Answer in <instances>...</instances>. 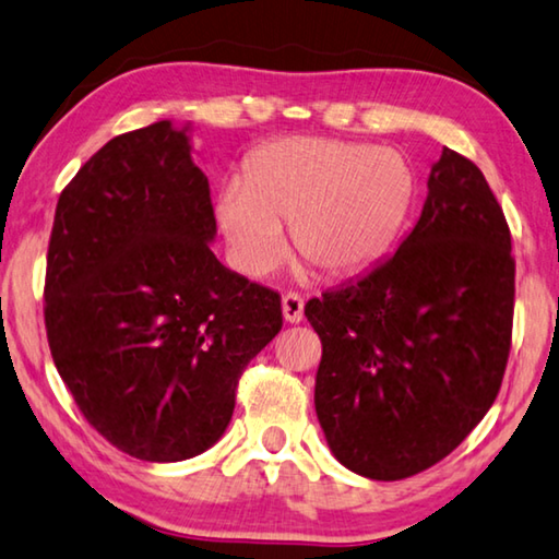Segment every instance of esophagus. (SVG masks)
Wrapping results in <instances>:
<instances>
[{
	"label": "esophagus",
	"mask_w": 559,
	"mask_h": 559,
	"mask_svg": "<svg viewBox=\"0 0 559 559\" xmlns=\"http://www.w3.org/2000/svg\"><path fill=\"white\" fill-rule=\"evenodd\" d=\"M282 317H285L287 324H299L301 317H305V299L292 295V292L282 297Z\"/></svg>",
	"instance_id": "1"
}]
</instances>
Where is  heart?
<instances>
[{
    "instance_id": "1",
    "label": "heart",
    "mask_w": 559,
    "mask_h": 559,
    "mask_svg": "<svg viewBox=\"0 0 559 559\" xmlns=\"http://www.w3.org/2000/svg\"><path fill=\"white\" fill-rule=\"evenodd\" d=\"M415 203V171L403 154L373 144L282 136L254 150L245 176L218 193L215 215L233 262L267 274L297 252L329 277L373 267L403 235Z\"/></svg>"
}]
</instances>
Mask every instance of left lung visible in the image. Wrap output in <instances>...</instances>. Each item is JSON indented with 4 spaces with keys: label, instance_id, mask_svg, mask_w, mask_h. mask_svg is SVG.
<instances>
[{
    "label": "left lung",
    "instance_id": "1",
    "mask_svg": "<svg viewBox=\"0 0 559 559\" xmlns=\"http://www.w3.org/2000/svg\"><path fill=\"white\" fill-rule=\"evenodd\" d=\"M513 297L501 205L474 162L444 150L393 258L305 307L324 348L317 417L338 462L397 481L452 454L501 388Z\"/></svg>",
    "mask_w": 559,
    "mask_h": 559
}]
</instances>
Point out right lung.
<instances>
[{"instance_id": "1", "label": "right lung", "mask_w": 559, "mask_h": 559, "mask_svg": "<svg viewBox=\"0 0 559 559\" xmlns=\"http://www.w3.org/2000/svg\"><path fill=\"white\" fill-rule=\"evenodd\" d=\"M191 124L107 142L66 186L46 260V334L83 417L142 462L223 437L235 388L280 334V295L218 262Z\"/></svg>"}]
</instances>
